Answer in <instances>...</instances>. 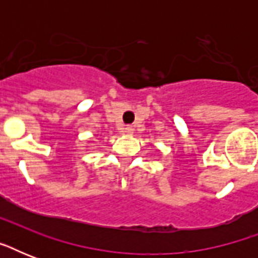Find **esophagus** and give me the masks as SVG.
<instances>
[{
	"instance_id": "esophagus-1",
	"label": "esophagus",
	"mask_w": 258,
	"mask_h": 258,
	"mask_svg": "<svg viewBox=\"0 0 258 258\" xmlns=\"http://www.w3.org/2000/svg\"><path fill=\"white\" fill-rule=\"evenodd\" d=\"M121 133L133 134L134 133V127H133V125H124V127L121 128Z\"/></svg>"
}]
</instances>
